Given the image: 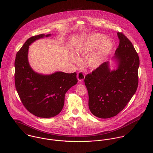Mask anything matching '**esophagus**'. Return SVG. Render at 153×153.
I'll return each instance as SVG.
<instances>
[{"instance_id": "esophagus-1", "label": "esophagus", "mask_w": 153, "mask_h": 153, "mask_svg": "<svg viewBox=\"0 0 153 153\" xmlns=\"http://www.w3.org/2000/svg\"><path fill=\"white\" fill-rule=\"evenodd\" d=\"M77 79H78L79 82H82L84 80V79H85V76L84 73H83L82 71H80L77 73Z\"/></svg>"}]
</instances>
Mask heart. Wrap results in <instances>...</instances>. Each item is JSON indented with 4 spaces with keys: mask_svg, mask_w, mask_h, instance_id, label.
Wrapping results in <instances>:
<instances>
[{
    "mask_svg": "<svg viewBox=\"0 0 153 153\" xmlns=\"http://www.w3.org/2000/svg\"><path fill=\"white\" fill-rule=\"evenodd\" d=\"M114 42L100 33H93L86 36L77 47V53L80 58L88 56L87 64L91 70L99 68L108 58L114 48ZM70 60L76 65L81 64L78 56L71 53Z\"/></svg>",
    "mask_w": 153,
    "mask_h": 153,
    "instance_id": "obj_1",
    "label": "heart"
}]
</instances>
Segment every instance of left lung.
Segmentation results:
<instances>
[{
    "mask_svg": "<svg viewBox=\"0 0 153 153\" xmlns=\"http://www.w3.org/2000/svg\"><path fill=\"white\" fill-rule=\"evenodd\" d=\"M117 35L120 44L112 59L117 69L111 70L110 62L106 61L85 79L89 109L93 115L103 119L115 117L123 110L138 85V55L122 33Z\"/></svg>",
    "mask_w": 153,
    "mask_h": 153,
    "instance_id": "8db88e82",
    "label": "left lung"
}]
</instances>
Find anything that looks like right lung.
Segmentation results:
<instances>
[{"label":"right lung","mask_w":153,"mask_h":153,"mask_svg":"<svg viewBox=\"0 0 153 153\" xmlns=\"http://www.w3.org/2000/svg\"><path fill=\"white\" fill-rule=\"evenodd\" d=\"M51 34H40L28 39L17 53L15 61V87L22 103L32 114L48 118L62 109L65 94L77 84L76 73L57 71L44 75L34 71L28 59L29 46L37 39Z\"/></svg>","instance_id":"add662e5"}]
</instances>
